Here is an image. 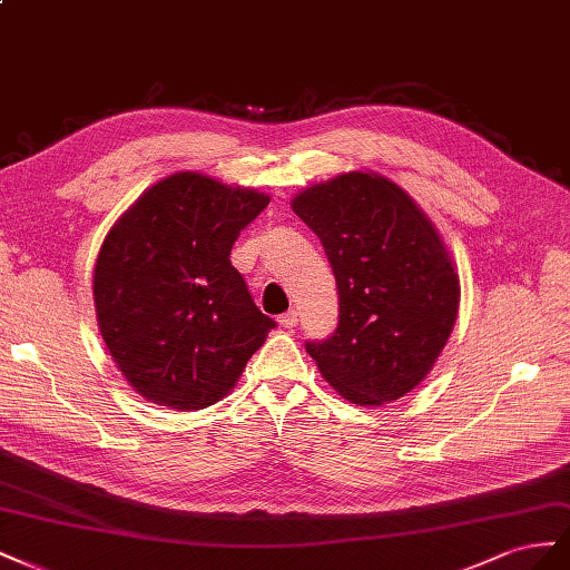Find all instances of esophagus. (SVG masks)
<instances>
[{
  "label": "esophagus",
  "mask_w": 570,
  "mask_h": 570,
  "mask_svg": "<svg viewBox=\"0 0 570 570\" xmlns=\"http://www.w3.org/2000/svg\"><path fill=\"white\" fill-rule=\"evenodd\" d=\"M279 324H282V327H286V330H294L296 324H298V311H288V313H284V315L279 317Z\"/></svg>",
  "instance_id": "obj_1"
}]
</instances>
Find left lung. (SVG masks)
Returning a JSON list of instances; mask_svg holds the SVG:
<instances>
[{
    "label": "left lung",
    "mask_w": 570,
    "mask_h": 570,
    "mask_svg": "<svg viewBox=\"0 0 570 570\" xmlns=\"http://www.w3.org/2000/svg\"><path fill=\"white\" fill-rule=\"evenodd\" d=\"M294 213L322 240L338 288L336 330L305 351L353 403L405 396L459 313V274L432 222L396 184L363 171L305 188Z\"/></svg>",
    "instance_id": "1"
}]
</instances>
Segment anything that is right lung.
Listing matches in <instances>:
<instances>
[{
  "label": "right lung",
  "mask_w": 570,
  "mask_h": 570,
  "mask_svg": "<svg viewBox=\"0 0 570 570\" xmlns=\"http://www.w3.org/2000/svg\"><path fill=\"white\" fill-rule=\"evenodd\" d=\"M267 205L265 193L181 171L107 234L92 279L97 322L140 396L176 411L217 403L276 327L229 259Z\"/></svg>",
  "instance_id": "obj_1"
}]
</instances>
